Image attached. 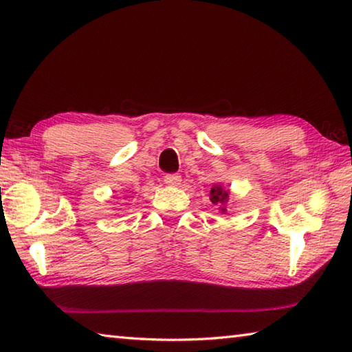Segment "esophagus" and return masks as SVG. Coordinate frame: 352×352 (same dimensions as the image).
Masks as SVG:
<instances>
[{
  "label": "esophagus",
  "mask_w": 352,
  "mask_h": 352,
  "mask_svg": "<svg viewBox=\"0 0 352 352\" xmlns=\"http://www.w3.org/2000/svg\"><path fill=\"white\" fill-rule=\"evenodd\" d=\"M180 182H182V175L178 174H169L164 177V183L169 186H178L180 185Z\"/></svg>",
  "instance_id": "obj_1"
}]
</instances>
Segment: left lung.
Instances as JSON below:
<instances>
[{
    "mask_svg": "<svg viewBox=\"0 0 352 352\" xmlns=\"http://www.w3.org/2000/svg\"><path fill=\"white\" fill-rule=\"evenodd\" d=\"M230 199V191L222 185H213L210 189V200L211 204L217 206L219 213L227 214V202Z\"/></svg>",
    "mask_w": 352,
    "mask_h": 352,
    "instance_id": "1",
    "label": "left lung"
}]
</instances>
